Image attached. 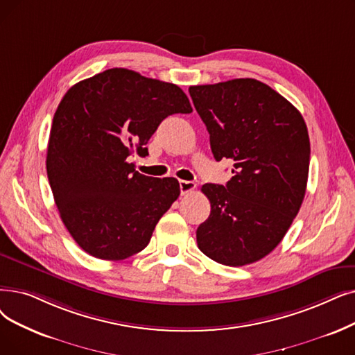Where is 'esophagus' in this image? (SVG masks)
Instances as JSON below:
<instances>
[{
    "label": "esophagus",
    "mask_w": 355,
    "mask_h": 355,
    "mask_svg": "<svg viewBox=\"0 0 355 355\" xmlns=\"http://www.w3.org/2000/svg\"><path fill=\"white\" fill-rule=\"evenodd\" d=\"M196 184L191 182V181H184L181 180L180 181V190H181V194H187L190 191H194L196 190Z\"/></svg>",
    "instance_id": "34e87169"
}]
</instances>
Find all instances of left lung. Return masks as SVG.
<instances>
[{"label": "left lung", "mask_w": 355, "mask_h": 355, "mask_svg": "<svg viewBox=\"0 0 355 355\" xmlns=\"http://www.w3.org/2000/svg\"><path fill=\"white\" fill-rule=\"evenodd\" d=\"M216 161H234L226 186L205 184L210 216L200 251L229 267L252 264L282 242L306 193L311 144L300 112L267 84L238 78L189 88Z\"/></svg>", "instance_id": "1"}]
</instances>
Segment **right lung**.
<instances>
[{"label": "right lung", "mask_w": 355, "mask_h": 355, "mask_svg": "<svg viewBox=\"0 0 355 355\" xmlns=\"http://www.w3.org/2000/svg\"><path fill=\"white\" fill-rule=\"evenodd\" d=\"M191 112L180 87L126 68L68 89L53 116L46 169L60 219L87 254L120 261L149 243L180 184L142 175L129 158L148 155L165 117Z\"/></svg>", "instance_id": "obj_1"}]
</instances>
